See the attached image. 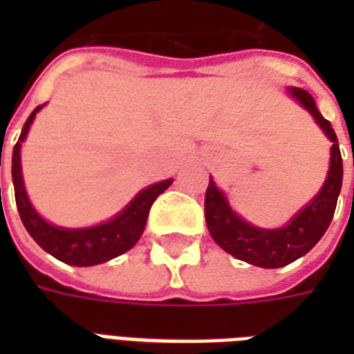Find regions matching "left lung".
I'll use <instances>...</instances> for the list:
<instances>
[{"mask_svg": "<svg viewBox=\"0 0 354 354\" xmlns=\"http://www.w3.org/2000/svg\"><path fill=\"white\" fill-rule=\"evenodd\" d=\"M288 91L304 108L309 109V113L315 117L320 129L332 140L330 170L319 195L307 207L301 208L290 220L288 225L281 230H260L254 227L252 223L245 222L241 216L231 210L230 203L216 187L212 178L208 182L207 195H205V218L216 245L222 246L225 252L235 256L237 260L266 269L288 266L297 258L305 256L319 243L334 218L337 197L342 192L343 161L332 124L320 115L313 96L307 91L297 87H290Z\"/></svg>", "mask_w": 354, "mask_h": 354, "instance_id": "left-lung-1", "label": "left lung"}]
</instances>
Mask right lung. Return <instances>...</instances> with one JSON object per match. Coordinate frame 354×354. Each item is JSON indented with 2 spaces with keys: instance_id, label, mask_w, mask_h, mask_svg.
Here are the masks:
<instances>
[{
  "instance_id": "obj_1",
  "label": "right lung",
  "mask_w": 354,
  "mask_h": 354,
  "mask_svg": "<svg viewBox=\"0 0 354 354\" xmlns=\"http://www.w3.org/2000/svg\"><path fill=\"white\" fill-rule=\"evenodd\" d=\"M39 109L41 106H37L30 113L28 121L22 127L19 142L15 144V149H12L15 199H17L20 220L24 223L26 231L45 252H49L57 260L70 263V266H98V263H104V261L131 250L132 246L138 243L140 235L144 233L147 214H149L153 201L172 184V180L147 185L146 189H142L113 220L94 225V227L64 230V227H57L53 223L45 222L41 216L35 212L32 203L28 199L24 180H22V167H20V147H22L28 129Z\"/></svg>"
}]
</instances>
